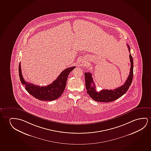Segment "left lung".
<instances>
[{"label":"left lung","instance_id":"8db88e82","mask_svg":"<svg viewBox=\"0 0 151 151\" xmlns=\"http://www.w3.org/2000/svg\"><path fill=\"white\" fill-rule=\"evenodd\" d=\"M129 51L130 52V48L128 45H127ZM129 58L131 64V68L130 73L124 84L119 87L115 89H102L100 91H96V87L93 81L92 74L90 73H85V85L86 90H87L88 94L93 100L100 102H109L116 100L125 94L131 85L133 78V62L132 57L131 54L129 55Z\"/></svg>","mask_w":151,"mask_h":151}]
</instances>
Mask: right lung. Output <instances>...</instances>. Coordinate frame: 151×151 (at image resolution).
Listing matches in <instances>:
<instances>
[{
	"mask_svg": "<svg viewBox=\"0 0 151 151\" xmlns=\"http://www.w3.org/2000/svg\"><path fill=\"white\" fill-rule=\"evenodd\" d=\"M75 68V66H73L63 70L55 81H53L52 83L47 86L35 85L25 81L22 76L20 63L19 73L21 83L25 86V89L29 94L40 100L51 101L59 98L63 93L68 76Z\"/></svg>",
	"mask_w": 151,
	"mask_h": 151,
	"instance_id": "right-lung-1",
	"label": "right lung"
}]
</instances>
